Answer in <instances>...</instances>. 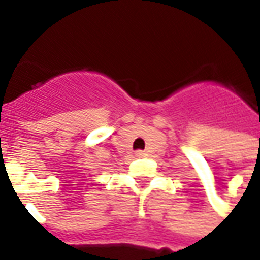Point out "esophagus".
I'll return each instance as SVG.
<instances>
[{"instance_id": "esophagus-1", "label": "esophagus", "mask_w": 260, "mask_h": 260, "mask_svg": "<svg viewBox=\"0 0 260 260\" xmlns=\"http://www.w3.org/2000/svg\"><path fill=\"white\" fill-rule=\"evenodd\" d=\"M135 154H136V157H143V156H145V153L141 152V150H139V152H136Z\"/></svg>"}]
</instances>
